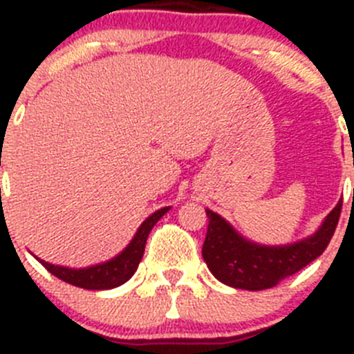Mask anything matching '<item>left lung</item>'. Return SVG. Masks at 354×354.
Masks as SVG:
<instances>
[{
  "label": "left lung",
  "mask_w": 354,
  "mask_h": 354,
  "mask_svg": "<svg viewBox=\"0 0 354 354\" xmlns=\"http://www.w3.org/2000/svg\"><path fill=\"white\" fill-rule=\"evenodd\" d=\"M341 209L342 200L313 236L288 246L250 243L223 217L207 209L209 226L202 246L203 260L210 272L227 286L248 291L274 288L322 255L334 236Z\"/></svg>",
  "instance_id": "8db88e82"
}]
</instances>
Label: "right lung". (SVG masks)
<instances>
[{"label":"right lung","mask_w":354,"mask_h":354,"mask_svg":"<svg viewBox=\"0 0 354 354\" xmlns=\"http://www.w3.org/2000/svg\"><path fill=\"white\" fill-rule=\"evenodd\" d=\"M169 210V207H164V209L156 210L151 217L142 223V226L138 227L137 234L133 236L131 243L123 250L118 257H114L113 260L106 263H99V266L87 267V269H66V267L59 266H51V263L44 262V260L37 259L53 276H56L58 279L65 281L68 284H73L77 288L84 289H111L116 288L120 284L127 283L133 272L137 270L138 263H140L142 257H144L145 243H147V236L151 233L152 227L156 226L157 221L164 216V214Z\"/></svg>","instance_id":"1"}]
</instances>
